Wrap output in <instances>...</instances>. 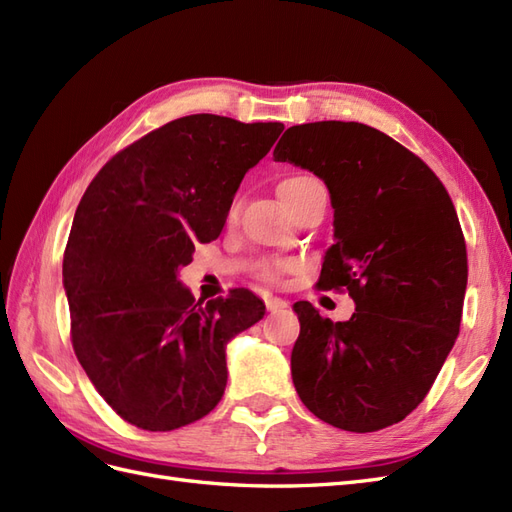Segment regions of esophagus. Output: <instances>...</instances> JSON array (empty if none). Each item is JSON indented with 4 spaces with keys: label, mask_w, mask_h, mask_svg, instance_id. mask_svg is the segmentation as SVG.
<instances>
[{
    "label": "esophagus",
    "mask_w": 512,
    "mask_h": 512,
    "mask_svg": "<svg viewBox=\"0 0 512 512\" xmlns=\"http://www.w3.org/2000/svg\"><path fill=\"white\" fill-rule=\"evenodd\" d=\"M267 309L271 314H275V312H284V309L288 307V301H284V299H280V297H267Z\"/></svg>",
    "instance_id": "34e87169"
}]
</instances>
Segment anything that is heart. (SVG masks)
<instances>
[{"instance_id":"b5f03b06","label":"heart","mask_w":512,"mask_h":512,"mask_svg":"<svg viewBox=\"0 0 512 512\" xmlns=\"http://www.w3.org/2000/svg\"><path fill=\"white\" fill-rule=\"evenodd\" d=\"M312 179H314V177H309V175H292V177H286V179H282L280 183H277V196H280V198L284 200V203H286V200H288L290 196L297 194V192L303 188V185L309 183ZM239 209H241V200H239V198L232 200L228 211H226V220H228V222H235L237 215H239ZM288 269H290V267L286 265V262H269V265L262 267V277H267V280H271V282H277V280H282V275H284Z\"/></svg>"}]
</instances>
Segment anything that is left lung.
I'll return each instance as SVG.
<instances>
[{
	"label": "left lung",
	"instance_id": "left-lung-1",
	"mask_svg": "<svg viewBox=\"0 0 512 512\" xmlns=\"http://www.w3.org/2000/svg\"><path fill=\"white\" fill-rule=\"evenodd\" d=\"M273 158L327 183L335 243L318 288L344 290L356 303L346 322L294 303V389L339 429L367 433L404 421L459 335L468 256L453 200L421 158L365 123L292 126Z\"/></svg>",
	"mask_w": 512,
	"mask_h": 512
}]
</instances>
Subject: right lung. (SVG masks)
<instances>
[{
    "label": "right lung",
    "instance_id": "add662e5",
    "mask_svg": "<svg viewBox=\"0 0 512 512\" xmlns=\"http://www.w3.org/2000/svg\"><path fill=\"white\" fill-rule=\"evenodd\" d=\"M284 123L188 115L108 160L74 213L64 252L74 354L123 421L173 431L226 389V344L265 316L254 292L194 299L177 271L218 239L247 170Z\"/></svg>",
    "mask_w": 512,
    "mask_h": 512
}]
</instances>
